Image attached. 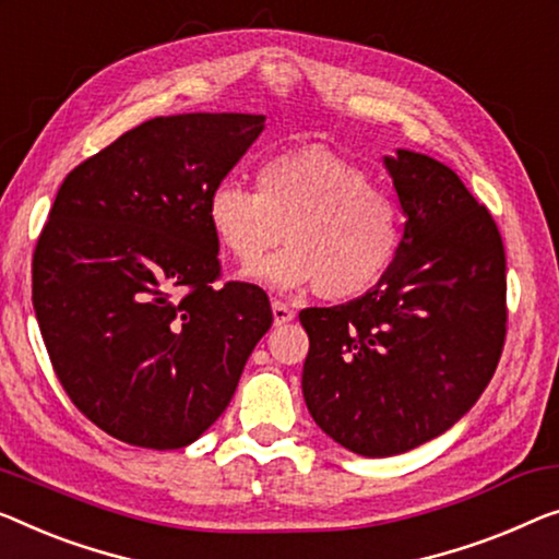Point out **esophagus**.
<instances>
[{
  "label": "esophagus",
  "mask_w": 559,
  "mask_h": 559,
  "mask_svg": "<svg viewBox=\"0 0 559 559\" xmlns=\"http://www.w3.org/2000/svg\"><path fill=\"white\" fill-rule=\"evenodd\" d=\"M294 316H296V311L288 304L273 301V323H276V326H283V323L294 321Z\"/></svg>",
  "instance_id": "esophagus-1"
}]
</instances>
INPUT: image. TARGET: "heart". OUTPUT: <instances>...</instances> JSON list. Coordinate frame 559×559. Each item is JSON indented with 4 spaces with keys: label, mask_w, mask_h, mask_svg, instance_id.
I'll return each mask as SVG.
<instances>
[{
    "label": "heart",
    "mask_w": 559,
    "mask_h": 559,
    "mask_svg": "<svg viewBox=\"0 0 559 559\" xmlns=\"http://www.w3.org/2000/svg\"><path fill=\"white\" fill-rule=\"evenodd\" d=\"M207 226L240 265L281 243L253 271L276 288L313 286L331 301L359 298L394 265L404 243L399 200L359 165L323 147H296L258 165L255 190L221 180L205 203Z\"/></svg>",
    "instance_id": "b5f03b06"
}]
</instances>
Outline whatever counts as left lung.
I'll use <instances>...</instances> for the list:
<instances>
[{
    "mask_svg": "<svg viewBox=\"0 0 559 559\" xmlns=\"http://www.w3.org/2000/svg\"><path fill=\"white\" fill-rule=\"evenodd\" d=\"M406 213L394 265L354 301L298 313L313 421L364 456L409 452L472 409L507 336V258L492 213L454 170L386 157Z\"/></svg>",
    "mask_w": 559,
    "mask_h": 559,
    "instance_id": "left-lung-1",
    "label": "left lung"
}]
</instances>
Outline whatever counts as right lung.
Listing matches in <instances>:
<instances>
[{"mask_svg":"<svg viewBox=\"0 0 559 559\" xmlns=\"http://www.w3.org/2000/svg\"><path fill=\"white\" fill-rule=\"evenodd\" d=\"M263 115L132 128L67 175L32 255L49 361L72 404L132 447L182 449L226 412L271 329L263 288L221 281L211 190Z\"/></svg>","mask_w":559,"mask_h":559,"instance_id":"obj_1","label":"right lung"}]
</instances>
